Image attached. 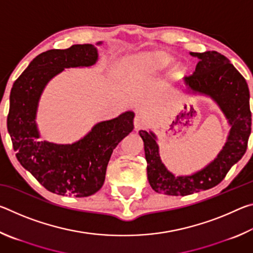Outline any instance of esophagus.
Instances as JSON below:
<instances>
[{
  "label": "esophagus",
  "mask_w": 253,
  "mask_h": 253,
  "mask_svg": "<svg viewBox=\"0 0 253 253\" xmlns=\"http://www.w3.org/2000/svg\"><path fill=\"white\" fill-rule=\"evenodd\" d=\"M134 126L136 130L142 129V128L146 126V121H145V118L143 116H140V115H136L134 118Z\"/></svg>",
  "instance_id": "obj_1"
}]
</instances>
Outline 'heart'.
<instances>
[{"mask_svg": "<svg viewBox=\"0 0 253 253\" xmlns=\"http://www.w3.org/2000/svg\"><path fill=\"white\" fill-rule=\"evenodd\" d=\"M149 59H153V60H161L162 57H161V55H154V54L145 53V54L137 55V57L135 58L136 61H144V60H149Z\"/></svg>", "mask_w": 253, "mask_h": 253, "instance_id": "b5f03b06", "label": "heart"}]
</instances>
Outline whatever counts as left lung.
<instances>
[{
  "label": "left lung",
  "instance_id": "1",
  "mask_svg": "<svg viewBox=\"0 0 253 253\" xmlns=\"http://www.w3.org/2000/svg\"><path fill=\"white\" fill-rule=\"evenodd\" d=\"M190 54L199 62L193 75L183 79V91L211 98L225 116L230 131L224 146L212 162L198 172L176 176L161 160L156 135L152 130H139L148 182L154 191L166 195L184 196L217 185L245 155L251 134L250 92L246 79L228 58L216 51Z\"/></svg>",
  "mask_w": 253,
  "mask_h": 253
}]
</instances>
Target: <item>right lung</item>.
I'll return each mask as SVG.
<instances>
[{"mask_svg": "<svg viewBox=\"0 0 253 253\" xmlns=\"http://www.w3.org/2000/svg\"><path fill=\"white\" fill-rule=\"evenodd\" d=\"M97 61L98 50L92 44L45 51L30 62L11 89L7 130L16 158L42 186L58 195L84 198L99 191L113 151L134 129L135 114L128 110L97 123L72 144L39 140L36 119L45 85L65 69L91 67Z\"/></svg>", "mask_w": 253, "mask_h": 253, "instance_id": "obj_1", "label": "right lung"}]
</instances>
